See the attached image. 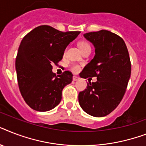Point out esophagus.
Returning a JSON list of instances; mask_svg holds the SVG:
<instances>
[{"mask_svg": "<svg viewBox=\"0 0 146 146\" xmlns=\"http://www.w3.org/2000/svg\"><path fill=\"white\" fill-rule=\"evenodd\" d=\"M79 77L76 76H73V81H77V80H79Z\"/></svg>", "mask_w": 146, "mask_h": 146, "instance_id": "obj_1", "label": "esophagus"}]
</instances>
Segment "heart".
<instances>
[{
  "instance_id": "b5f03b06",
  "label": "heart",
  "mask_w": 146,
  "mask_h": 146,
  "mask_svg": "<svg viewBox=\"0 0 146 146\" xmlns=\"http://www.w3.org/2000/svg\"><path fill=\"white\" fill-rule=\"evenodd\" d=\"M79 48L81 49L82 52H83L84 50L87 49V48H91L89 43L87 42H85V41H81V42H79ZM65 52H66V50L64 51V53ZM71 70H72L73 72L77 73V72H79V71L80 70V67H79V65L78 64H73L72 66H71Z\"/></svg>"
}]
</instances>
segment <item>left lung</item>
Wrapping results in <instances>:
<instances>
[{
    "mask_svg": "<svg viewBox=\"0 0 146 146\" xmlns=\"http://www.w3.org/2000/svg\"><path fill=\"white\" fill-rule=\"evenodd\" d=\"M85 38L95 47V55L80 73L82 78L97 77L79 92V102L86 113L103 117L122 100L131 77V63L126 44L117 34L106 30L89 32Z\"/></svg>",
    "mask_w": 146,
    "mask_h": 146,
    "instance_id": "obj_1",
    "label": "left lung"
}]
</instances>
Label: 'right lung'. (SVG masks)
<instances>
[{
    "label": "right lung",
    "mask_w": 146,
    "mask_h": 146,
    "mask_svg": "<svg viewBox=\"0 0 146 146\" xmlns=\"http://www.w3.org/2000/svg\"><path fill=\"white\" fill-rule=\"evenodd\" d=\"M79 33L40 25L23 37L15 58V70L21 94L31 109L46 112L61 102L63 88L72 82L73 74L66 70L57 76L52 71V64H58L67 45Z\"/></svg>",
    "instance_id": "obj_1"
}]
</instances>
